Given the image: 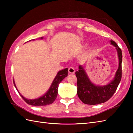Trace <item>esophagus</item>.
<instances>
[{"label": "esophagus", "mask_w": 133, "mask_h": 133, "mask_svg": "<svg viewBox=\"0 0 133 133\" xmlns=\"http://www.w3.org/2000/svg\"><path fill=\"white\" fill-rule=\"evenodd\" d=\"M69 72L70 73V74H74V73L75 72V69L73 68V67H70V68H69Z\"/></svg>", "instance_id": "34e87169"}]
</instances>
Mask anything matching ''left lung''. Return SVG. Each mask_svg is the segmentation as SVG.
Wrapping results in <instances>:
<instances>
[{
    "label": "left lung",
    "instance_id": "8db88e82",
    "mask_svg": "<svg viewBox=\"0 0 133 133\" xmlns=\"http://www.w3.org/2000/svg\"><path fill=\"white\" fill-rule=\"evenodd\" d=\"M110 43L115 47L118 58V68L114 77L105 85H99L90 80L84 67L79 65V70L75 72L77 78V94L81 101L87 104H98L108 101L116 91L122 77V54L120 48L112 40Z\"/></svg>",
    "mask_w": 133,
    "mask_h": 133
}]
</instances>
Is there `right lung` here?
<instances>
[{"mask_svg":"<svg viewBox=\"0 0 133 133\" xmlns=\"http://www.w3.org/2000/svg\"><path fill=\"white\" fill-rule=\"evenodd\" d=\"M39 39H43V38H39ZM32 41H35L34 39H32ZM30 40V41H32ZM68 75V69L66 68L62 70L59 71L57 74L55 76V78L54 79L52 82L49 87V90L46 92L41 97L35 98V99H27L24 97L21 93L19 92V90L17 89L15 81L14 80V84L15 86L17 91H18L19 94L21 96L22 98L23 99L24 101L30 105L34 106H43L46 105H49L50 104H51L54 102V101L55 100L56 97L58 95V86L59 84L63 81L64 79Z\"/></svg>","mask_w":133,"mask_h":133,"instance_id":"1","label":"right lung"}]
</instances>
